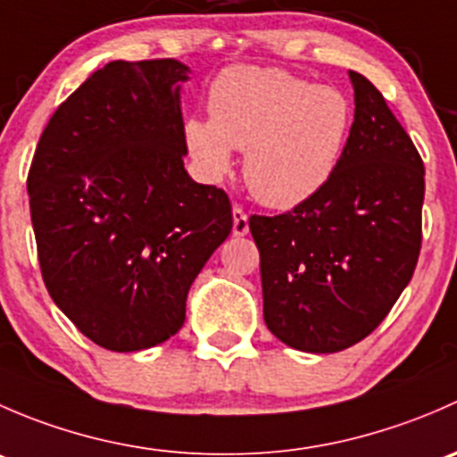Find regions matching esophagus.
I'll use <instances>...</instances> for the list:
<instances>
[{
    "label": "esophagus",
    "mask_w": 457,
    "mask_h": 457,
    "mask_svg": "<svg viewBox=\"0 0 457 457\" xmlns=\"http://www.w3.org/2000/svg\"><path fill=\"white\" fill-rule=\"evenodd\" d=\"M232 219H234V225H232V234L234 237H245L247 232H250V223H247V214L241 210V207H234L232 210Z\"/></svg>",
    "instance_id": "1"
}]
</instances>
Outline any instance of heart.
Listing matches in <instances>:
<instances>
[{
	"mask_svg": "<svg viewBox=\"0 0 457 457\" xmlns=\"http://www.w3.org/2000/svg\"><path fill=\"white\" fill-rule=\"evenodd\" d=\"M207 110L210 119L190 117L183 126L195 163L207 179H223L234 165L232 150H245L247 187L276 210H292L329 183L352 130L345 92L280 68L220 72Z\"/></svg>",
	"mask_w": 457,
	"mask_h": 457,
	"instance_id": "1",
	"label": "heart"
}]
</instances>
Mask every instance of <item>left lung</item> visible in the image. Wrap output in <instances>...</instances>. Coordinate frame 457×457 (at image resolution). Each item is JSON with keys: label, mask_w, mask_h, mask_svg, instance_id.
<instances>
[{"label": "left lung", "mask_w": 457, "mask_h": 457, "mask_svg": "<svg viewBox=\"0 0 457 457\" xmlns=\"http://www.w3.org/2000/svg\"><path fill=\"white\" fill-rule=\"evenodd\" d=\"M349 79L356 110L334 177L287 214L250 219L267 329L307 353L370 336L420 254L425 165L376 86Z\"/></svg>", "instance_id": "obj_1"}]
</instances>
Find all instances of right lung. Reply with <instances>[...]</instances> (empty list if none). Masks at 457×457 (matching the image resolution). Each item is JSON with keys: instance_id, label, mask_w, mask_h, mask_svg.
Masks as SVG:
<instances>
[{"instance_id": "1", "label": "right lung", "mask_w": 457, "mask_h": 457, "mask_svg": "<svg viewBox=\"0 0 457 457\" xmlns=\"http://www.w3.org/2000/svg\"><path fill=\"white\" fill-rule=\"evenodd\" d=\"M177 59L110 62L50 117L29 172L41 276L54 305L110 352L165 343L232 205L187 174Z\"/></svg>"}]
</instances>
